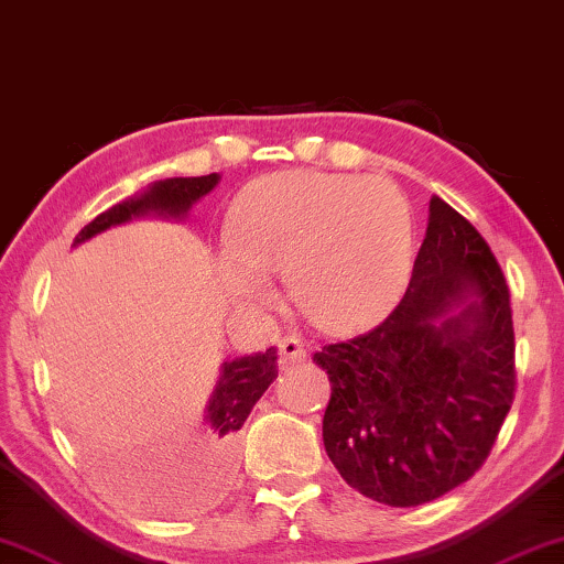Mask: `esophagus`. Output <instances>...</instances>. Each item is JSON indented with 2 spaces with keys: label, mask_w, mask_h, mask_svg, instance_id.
Listing matches in <instances>:
<instances>
[{
  "label": "esophagus",
  "mask_w": 564,
  "mask_h": 564,
  "mask_svg": "<svg viewBox=\"0 0 564 564\" xmlns=\"http://www.w3.org/2000/svg\"><path fill=\"white\" fill-rule=\"evenodd\" d=\"M280 358L282 364H302L307 358V348L305 343H302L297 336H284L280 340Z\"/></svg>",
  "instance_id": "34e87169"
}]
</instances>
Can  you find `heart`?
I'll list each match as a JSON object with an SVG mask.
<instances>
[{"label":"heart","mask_w":564,"mask_h":564,"mask_svg":"<svg viewBox=\"0 0 564 564\" xmlns=\"http://www.w3.org/2000/svg\"><path fill=\"white\" fill-rule=\"evenodd\" d=\"M412 210L379 175L288 170L251 183L231 206L221 259L228 292L247 305L284 274L310 321L343 330L366 325L399 297L412 267Z\"/></svg>","instance_id":"1"}]
</instances>
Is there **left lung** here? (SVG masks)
<instances>
[{"mask_svg": "<svg viewBox=\"0 0 564 564\" xmlns=\"http://www.w3.org/2000/svg\"><path fill=\"white\" fill-rule=\"evenodd\" d=\"M313 361L330 379L325 453L366 499L404 509L476 476L517 391L509 288L484 236L432 195L399 305Z\"/></svg>", "mask_w": 564, "mask_h": 564, "instance_id": "8db88e82", "label": "left lung"}]
</instances>
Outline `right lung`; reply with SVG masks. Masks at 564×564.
Instances as JSON below:
<instances>
[{"mask_svg": "<svg viewBox=\"0 0 564 564\" xmlns=\"http://www.w3.org/2000/svg\"><path fill=\"white\" fill-rule=\"evenodd\" d=\"M218 183V175L200 177H167V181L152 183L144 193L134 198L121 200L91 224L80 228L76 243L91 239V236L106 231V228L119 226L147 214L181 218L187 208L203 195L210 193ZM276 379V348H267L264 354L241 356L224 364L221 381L208 402V437L200 451V468L195 473L191 488L177 496V499H158V496H142V501L152 509H198L206 506L224 491L228 470H231L236 453V432L247 422L251 406L259 402L269 383Z\"/></svg>", "mask_w": 564, "mask_h": 564, "instance_id": "1", "label": "right lung"}]
</instances>
